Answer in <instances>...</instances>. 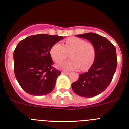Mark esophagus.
<instances>
[{
	"label": "esophagus",
	"instance_id": "esophagus-1",
	"mask_svg": "<svg viewBox=\"0 0 129 129\" xmlns=\"http://www.w3.org/2000/svg\"><path fill=\"white\" fill-rule=\"evenodd\" d=\"M62 74H65V75H67V76H68V75L70 74V72H64V71H63L61 72Z\"/></svg>",
	"mask_w": 129,
	"mask_h": 129
}]
</instances>
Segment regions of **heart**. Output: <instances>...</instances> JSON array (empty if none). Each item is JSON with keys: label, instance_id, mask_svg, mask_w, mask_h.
<instances>
[{"label": "heart", "instance_id": "heart-1", "mask_svg": "<svg viewBox=\"0 0 129 129\" xmlns=\"http://www.w3.org/2000/svg\"><path fill=\"white\" fill-rule=\"evenodd\" d=\"M51 57L56 63L64 60L69 54L70 60L58 65L62 70L74 71L80 68L81 70L89 69L96 59V48L93 44L87 43L83 39L71 37L65 41L64 47L60 43H56L50 49Z\"/></svg>", "mask_w": 129, "mask_h": 129}]
</instances>
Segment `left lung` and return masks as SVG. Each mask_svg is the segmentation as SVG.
<instances>
[{"label": "left lung", "instance_id": "1", "mask_svg": "<svg viewBox=\"0 0 129 129\" xmlns=\"http://www.w3.org/2000/svg\"><path fill=\"white\" fill-rule=\"evenodd\" d=\"M94 44L96 55L94 63L87 72L80 74L72 83L73 91L81 97L92 98L102 92L112 80L117 67L115 47L106 38L94 33L76 35Z\"/></svg>", "mask_w": 129, "mask_h": 129}]
</instances>
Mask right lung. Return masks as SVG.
I'll list each match as a JSON object with an SVG mask.
<instances>
[{
    "label": "right lung",
    "instance_id": "obj_1",
    "mask_svg": "<svg viewBox=\"0 0 129 129\" xmlns=\"http://www.w3.org/2000/svg\"><path fill=\"white\" fill-rule=\"evenodd\" d=\"M64 37L38 34L25 38L14 51V74L21 88L33 96L53 91L61 72L52 68L50 49Z\"/></svg>",
    "mask_w": 129,
    "mask_h": 129
}]
</instances>
